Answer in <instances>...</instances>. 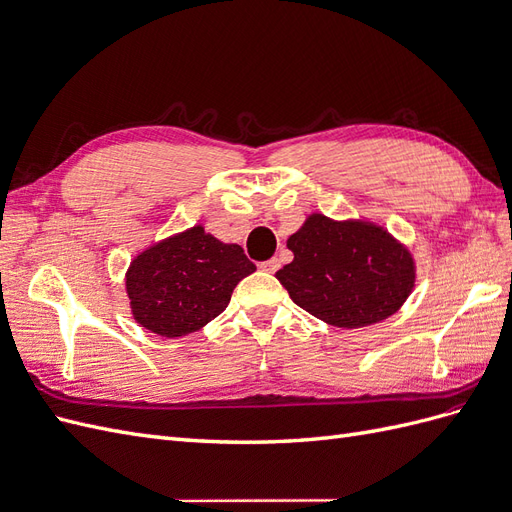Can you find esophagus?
Instances as JSON below:
<instances>
[{
  "mask_svg": "<svg viewBox=\"0 0 512 512\" xmlns=\"http://www.w3.org/2000/svg\"><path fill=\"white\" fill-rule=\"evenodd\" d=\"M260 269L267 271V273H275L277 269H280V260L271 258V260H267V262H260Z\"/></svg>",
  "mask_w": 512,
  "mask_h": 512,
  "instance_id": "esophagus-1",
  "label": "esophagus"
}]
</instances>
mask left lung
Returning a JSON list of instances; mask_svg holds the SVG:
<instances>
[{"label":"left lung","instance_id":"left-lung-1","mask_svg":"<svg viewBox=\"0 0 512 512\" xmlns=\"http://www.w3.org/2000/svg\"><path fill=\"white\" fill-rule=\"evenodd\" d=\"M286 245L294 258L275 277L294 303L333 327L386 320L414 288L410 250L374 222L312 213Z\"/></svg>","mask_w":512,"mask_h":512}]
</instances>
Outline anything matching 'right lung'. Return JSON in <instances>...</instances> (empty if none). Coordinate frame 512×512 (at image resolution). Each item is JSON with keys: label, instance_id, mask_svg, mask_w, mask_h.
I'll return each mask as SVG.
<instances>
[{"label": "right lung", "instance_id": "1", "mask_svg": "<svg viewBox=\"0 0 512 512\" xmlns=\"http://www.w3.org/2000/svg\"><path fill=\"white\" fill-rule=\"evenodd\" d=\"M254 271L241 245L222 243L196 224L134 256L126 271L132 316L162 337L190 335L218 318Z\"/></svg>", "mask_w": 512, "mask_h": 512}]
</instances>
